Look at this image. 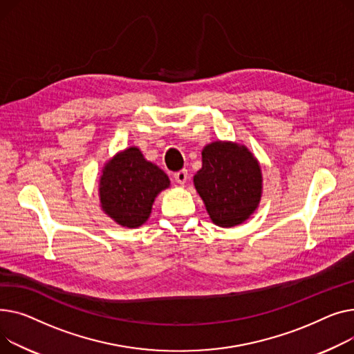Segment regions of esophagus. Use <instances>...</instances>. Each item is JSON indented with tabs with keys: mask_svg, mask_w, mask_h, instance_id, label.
<instances>
[{
	"mask_svg": "<svg viewBox=\"0 0 354 354\" xmlns=\"http://www.w3.org/2000/svg\"><path fill=\"white\" fill-rule=\"evenodd\" d=\"M187 170H180L177 173H174V180L178 183V184H184L187 181Z\"/></svg>",
	"mask_w": 354,
	"mask_h": 354,
	"instance_id": "1",
	"label": "esophagus"
}]
</instances>
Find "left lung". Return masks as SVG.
<instances>
[{"label": "left lung", "instance_id": "obj_1", "mask_svg": "<svg viewBox=\"0 0 354 354\" xmlns=\"http://www.w3.org/2000/svg\"><path fill=\"white\" fill-rule=\"evenodd\" d=\"M196 190L212 221L220 227L244 223L259 207L263 178L257 158L245 145L214 141L201 151Z\"/></svg>", "mask_w": 354, "mask_h": 354}]
</instances>
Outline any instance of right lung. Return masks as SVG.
<instances>
[{
  "label": "right lung",
  "instance_id": "right-lung-1",
  "mask_svg": "<svg viewBox=\"0 0 354 354\" xmlns=\"http://www.w3.org/2000/svg\"><path fill=\"white\" fill-rule=\"evenodd\" d=\"M101 209L117 224L137 228L149 220L156 197L170 185L169 176L137 147L117 153L101 171Z\"/></svg>",
  "mask_w": 354,
  "mask_h": 354
}]
</instances>
